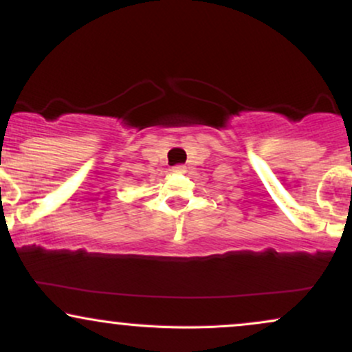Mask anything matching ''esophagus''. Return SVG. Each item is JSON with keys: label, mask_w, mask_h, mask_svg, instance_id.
I'll list each match as a JSON object with an SVG mask.
<instances>
[{"label": "esophagus", "mask_w": 352, "mask_h": 352, "mask_svg": "<svg viewBox=\"0 0 352 352\" xmlns=\"http://www.w3.org/2000/svg\"><path fill=\"white\" fill-rule=\"evenodd\" d=\"M172 172L173 173H185L187 172V167H184V165H175V167H172Z\"/></svg>", "instance_id": "esophagus-1"}]
</instances>
